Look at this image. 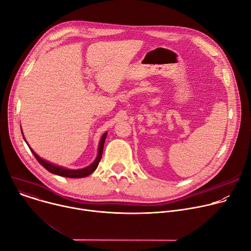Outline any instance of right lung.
Instances as JSON below:
<instances>
[{"label": "right lung", "mask_w": 251, "mask_h": 251, "mask_svg": "<svg viewBox=\"0 0 251 251\" xmlns=\"http://www.w3.org/2000/svg\"><path fill=\"white\" fill-rule=\"evenodd\" d=\"M22 134H23V132H22ZM106 135H107V133H105V134L101 137V140H100V143H99L98 155H97L95 161H94L90 166H88L87 168L80 169V170H68V169H65V168H62V167H59V166H55V165H53V164H50V163H49V162L43 160L42 158H40L37 154H35V153L32 151L31 148H29V149H30L32 155L34 156V158L37 159L38 162H39L45 169H47L49 172H50V173H52V174H55V175H57V176H66V177H84V176H89L90 174H92V173L96 170V168H97V166H98V164H99V162H100V160H101V157H102L103 147H104V142H105ZM24 139H25V137H24Z\"/></svg>", "instance_id": "right-lung-1"}]
</instances>
